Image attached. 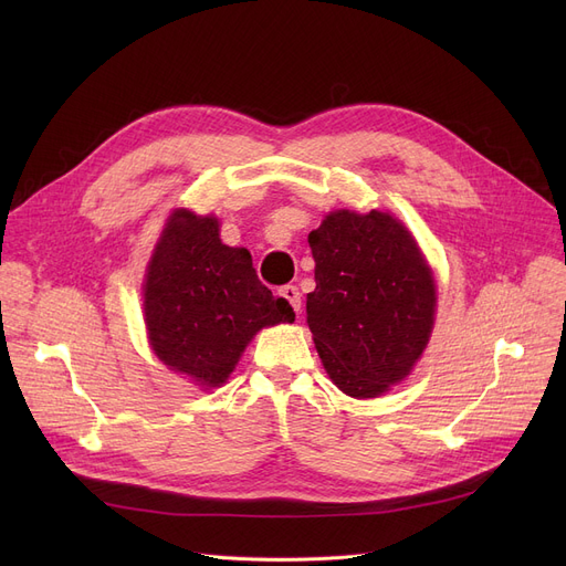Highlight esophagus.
Listing matches in <instances>:
<instances>
[{
	"instance_id": "1",
	"label": "esophagus",
	"mask_w": 566,
	"mask_h": 566,
	"mask_svg": "<svg viewBox=\"0 0 566 566\" xmlns=\"http://www.w3.org/2000/svg\"><path fill=\"white\" fill-rule=\"evenodd\" d=\"M282 298H286L289 301V305L293 307V312L295 314H301V307H303V301H301V291H298V286H291V284H286V286H282Z\"/></svg>"
}]
</instances>
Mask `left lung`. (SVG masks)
<instances>
[{
    "label": "left lung",
    "mask_w": 566,
    "mask_h": 566,
    "mask_svg": "<svg viewBox=\"0 0 566 566\" xmlns=\"http://www.w3.org/2000/svg\"><path fill=\"white\" fill-rule=\"evenodd\" d=\"M316 289L307 323L325 371L355 399L403 380L424 353L436 314L431 268L390 213L335 211L310 233Z\"/></svg>",
    "instance_id": "8db88e82"
}]
</instances>
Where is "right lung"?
<instances>
[{"instance_id": "obj_1", "label": "right lung", "mask_w": 566, "mask_h": 566, "mask_svg": "<svg viewBox=\"0 0 566 566\" xmlns=\"http://www.w3.org/2000/svg\"><path fill=\"white\" fill-rule=\"evenodd\" d=\"M293 318L289 301L259 282L250 252L220 241L218 218L169 216L146 265L144 321L171 371L220 388L261 328Z\"/></svg>"}]
</instances>
